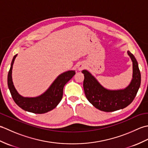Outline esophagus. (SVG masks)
<instances>
[{
    "instance_id": "34e87169",
    "label": "esophagus",
    "mask_w": 148,
    "mask_h": 148,
    "mask_svg": "<svg viewBox=\"0 0 148 148\" xmlns=\"http://www.w3.org/2000/svg\"><path fill=\"white\" fill-rule=\"evenodd\" d=\"M84 66L83 64H79V65H78V70H79V71L82 70L83 69H84Z\"/></svg>"
}]
</instances>
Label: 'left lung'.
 <instances>
[{"mask_svg":"<svg viewBox=\"0 0 148 148\" xmlns=\"http://www.w3.org/2000/svg\"><path fill=\"white\" fill-rule=\"evenodd\" d=\"M127 53L132 61L133 75L132 79L126 88L108 90L103 88L88 71H82L84 76L83 88L86 99L100 111L112 112L123 109L130 104L137 95L140 85V72L135 56L129 51Z\"/></svg>","mask_w":148,"mask_h":148,"instance_id":"left-lung-1","label":"left lung"}]
</instances>
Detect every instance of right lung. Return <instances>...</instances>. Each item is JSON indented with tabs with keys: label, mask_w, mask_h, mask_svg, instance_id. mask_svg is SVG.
<instances>
[{
	"label": "right lung",
	"mask_w": 148,
	"mask_h": 148,
	"mask_svg": "<svg viewBox=\"0 0 148 148\" xmlns=\"http://www.w3.org/2000/svg\"><path fill=\"white\" fill-rule=\"evenodd\" d=\"M16 56L17 55H14L12 58L8 75V88L15 103L25 111L36 114H43L55 109L62 99L65 84L74 76L76 72L74 71H69L59 75L41 95L36 97H23L15 89L12 80V65Z\"/></svg>",
	"instance_id": "1"
}]
</instances>
